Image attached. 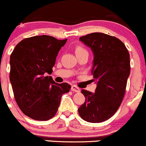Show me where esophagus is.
<instances>
[{"label":"esophagus","mask_w":146,"mask_h":146,"mask_svg":"<svg viewBox=\"0 0 146 146\" xmlns=\"http://www.w3.org/2000/svg\"><path fill=\"white\" fill-rule=\"evenodd\" d=\"M71 90H72V91L75 92V93H80V88H79L78 87H77L76 86H75V85H73V86H71Z\"/></svg>","instance_id":"esophagus-1"}]
</instances>
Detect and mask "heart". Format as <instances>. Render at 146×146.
<instances>
[{
    "instance_id": "1",
    "label": "heart",
    "mask_w": 146,
    "mask_h": 146,
    "mask_svg": "<svg viewBox=\"0 0 146 146\" xmlns=\"http://www.w3.org/2000/svg\"><path fill=\"white\" fill-rule=\"evenodd\" d=\"M86 51V50L84 49L83 47H81V46H80V47L77 48L76 49V52H78V51Z\"/></svg>"
}]
</instances>
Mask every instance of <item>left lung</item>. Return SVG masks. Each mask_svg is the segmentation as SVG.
<instances>
[{
  "label": "left lung",
  "instance_id": "obj_1",
  "mask_svg": "<svg viewBox=\"0 0 146 146\" xmlns=\"http://www.w3.org/2000/svg\"><path fill=\"white\" fill-rule=\"evenodd\" d=\"M80 40L93 52L91 73L98 85L95 93L82 90L86 101L78 113L85 121L100 123L110 118L121 105L130 75V54L119 39L105 33H92Z\"/></svg>",
  "mask_w": 146,
  "mask_h": 146
}]
</instances>
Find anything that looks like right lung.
<instances>
[{
    "label": "right lung",
    "mask_w": 146,
    "mask_h": 146,
    "mask_svg": "<svg viewBox=\"0 0 146 146\" xmlns=\"http://www.w3.org/2000/svg\"><path fill=\"white\" fill-rule=\"evenodd\" d=\"M67 39L36 36L25 38L10 56L9 79L16 103L25 115L47 121L56 115L67 83L55 82L51 76L56 57Z\"/></svg>",
    "instance_id": "right-lung-1"
}]
</instances>
